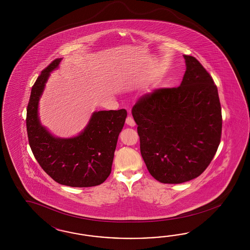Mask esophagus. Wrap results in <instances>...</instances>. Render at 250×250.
<instances>
[{"label":"esophagus","instance_id":"esophagus-1","mask_svg":"<svg viewBox=\"0 0 250 250\" xmlns=\"http://www.w3.org/2000/svg\"><path fill=\"white\" fill-rule=\"evenodd\" d=\"M125 123H126L128 125H130V126H135V125H136V122L134 120V118H133L132 116H130V115H128V116L126 117Z\"/></svg>","mask_w":250,"mask_h":250}]
</instances>
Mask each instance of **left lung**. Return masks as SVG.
I'll return each mask as SVG.
<instances>
[{"mask_svg": "<svg viewBox=\"0 0 250 250\" xmlns=\"http://www.w3.org/2000/svg\"><path fill=\"white\" fill-rule=\"evenodd\" d=\"M182 84L160 88L137 100L132 109L140 152L149 173L162 183L189 182L210 165L222 136V112L212 76L184 55Z\"/></svg>", "mask_w": 250, "mask_h": 250, "instance_id": "left-lung-1", "label": "left lung"}]
</instances>
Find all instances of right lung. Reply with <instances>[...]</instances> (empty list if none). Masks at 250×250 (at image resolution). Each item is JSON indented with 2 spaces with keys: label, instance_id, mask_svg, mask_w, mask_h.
Segmentation results:
<instances>
[{
  "label": "right lung",
  "instance_id": "1",
  "mask_svg": "<svg viewBox=\"0 0 250 250\" xmlns=\"http://www.w3.org/2000/svg\"><path fill=\"white\" fill-rule=\"evenodd\" d=\"M61 61L57 59L44 68L32 87L26 109L28 142L38 164L55 182L70 187L97 186L112 171L117 139L127 113L125 109L96 112L80 136L69 139L51 136L38 120V101L50 71Z\"/></svg>",
  "mask_w": 250,
  "mask_h": 250
}]
</instances>
